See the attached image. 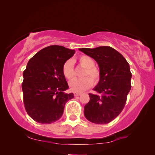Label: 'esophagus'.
I'll return each mask as SVG.
<instances>
[{"label": "esophagus", "mask_w": 155, "mask_h": 155, "mask_svg": "<svg viewBox=\"0 0 155 155\" xmlns=\"http://www.w3.org/2000/svg\"><path fill=\"white\" fill-rule=\"evenodd\" d=\"M80 94H81V93H75V94H74V96L78 97V96H80Z\"/></svg>", "instance_id": "esophagus-1"}]
</instances>
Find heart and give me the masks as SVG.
Masks as SVG:
<instances>
[{
	"label": "heart",
	"mask_w": 155,
	"mask_h": 155,
	"mask_svg": "<svg viewBox=\"0 0 155 155\" xmlns=\"http://www.w3.org/2000/svg\"><path fill=\"white\" fill-rule=\"evenodd\" d=\"M78 62L80 65L85 68L82 72V76L83 78L80 79L72 80L69 83V87L71 91L75 92H81L87 90L93 85V81L97 84L100 80V71L94 67V61L88 56H81L78 58ZM62 72L64 77L67 80H71L75 78V71H74L73 62L72 60H68L64 63L62 68ZM84 76L90 77H84ZM92 78V80L91 79Z\"/></svg>",
	"instance_id": "obj_1"
}]
</instances>
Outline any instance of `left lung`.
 <instances>
[{"label": "left lung", "instance_id": "left-lung-1", "mask_svg": "<svg viewBox=\"0 0 155 155\" xmlns=\"http://www.w3.org/2000/svg\"><path fill=\"white\" fill-rule=\"evenodd\" d=\"M98 63L100 80L94 88L97 94H89L90 101L84 106V114L90 122L107 124L124 109L131 88L132 74L126 58L110 46L79 49Z\"/></svg>", "mask_w": 155, "mask_h": 155}]
</instances>
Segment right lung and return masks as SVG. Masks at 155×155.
Masks as SVG:
<instances>
[{"mask_svg":"<svg viewBox=\"0 0 155 155\" xmlns=\"http://www.w3.org/2000/svg\"><path fill=\"white\" fill-rule=\"evenodd\" d=\"M75 50L53 45L43 48L29 59L23 72L25 108L37 123L51 124L63 114L65 103L73 98V93L65 91L68 84L62 72L65 61Z\"/></svg>","mask_w":155,"mask_h":155,"instance_id":"add662e5","label":"right lung"}]
</instances>
